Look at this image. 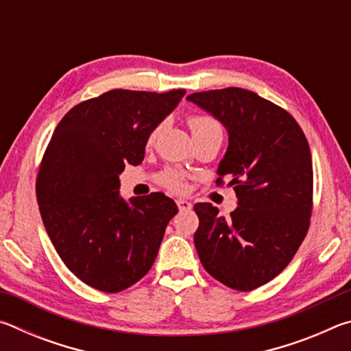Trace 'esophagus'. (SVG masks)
Returning a JSON list of instances; mask_svg holds the SVG:
<instances>
[{
    "label": "esophagus",
    "mask_w": 351,
    "mask_h": 351,
    "mask_svg": "<svg viewBox=\"0 0 351 351\" xmlns=\"http://www.w3.org/2000/svg\"><path fill=\"white\" fill-rule=\"evenodd\" d=\"M176 204H178V207H180L181 212L192 210V203H189V201H186V199H178Z\"/></svg>",
    "instance_id": "obj_1"
}]
</instances>
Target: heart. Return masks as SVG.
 I'll return each instance as SVG.
<instances>
[{
    "label": "heart",
    "mask_w": 351,
    "mask_h": 351,
    "mask_svg": "<svg viewBox=\"0 0 351 351\" xmlns=\"http://www.w3.org/2000/svg\"><path fill=\"white\" fill-rule=\"evenodd\" d=\"M189 125L190 128H192V133H199V132H204V130H209V128H213V127H218L215 121L210 117L207 116H201V114H197V116H190L189 117ZM158 132H159V127L154 128L153 132L148 134L147 138V145H152L154 139H156L158 136ZM159 181H161V184L164 187H167L169 190H173V192H181V190L184 189V178L182 175L178 173V171H173V170H167L164 171V173L161 175V178H159Z\"/></svg>",
    "instance_id": "obj_1"
}]
</instances>
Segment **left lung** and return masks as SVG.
Listing matches in <instances>:
<instances>
[{
	"instance_id": "8db88e82",
	"label": "left lung",
	"mask_w": 351,
	"mask_h": 351,
	"mask_svg": "<svg viewBox=\"0 0 351 351\" xmlns=\"http://www.w3.org/2000/svg\"><path fill=\"white\" fill-rule=\"evenodd\" d=\"M226 128L229 145L217 184L229 178L237 209L224 218L210 203L193 206V241L204 269L226 287L251 291L287 268L304 241L313 206V162L289 112L252 91L224 88L187 96Z\"/></svg>"
}]
</instances>
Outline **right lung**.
Listing matches in <instances>:
<instances>
[{
    "label": "right lung",
    "instance_id": "add662e5",
    "mask_svg": "<svg viewBox=\"0 0 351 351\" xmlns=\"http://www.w3.org/2000/svg\"><path fill=\"white\" fill-rule=\"evenodd\" d=\"M184 94L108 91L69 110L46 148L37 176L45 229L66 268L104 293L150 271L178 213L161 192L123 199L119 175L142 162L148 134Z\"/></svg>",
    "mask_w": 351,
    "mask_h": 351
}]
</instances>
